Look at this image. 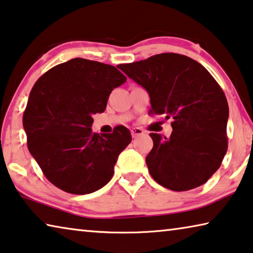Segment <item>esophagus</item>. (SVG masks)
<instances>
[{
    "instance_id": "obj_1",
    "label": "esophagus",
    "mask_w": 253,
    "mask_h": 253,
    "mask_svg": "<svg viewBox=\"0 0 253 253\" xmlns=\"http://www.w3.org/2000/svg\"><path fill=\"white\" fill-rule=\"evenodd\" d=\"M143 134H145V130L142 129V128H139V127H136L131 129V136H133V138L137 137V136L143 135Z\"/></svg>"
}]
</instances>
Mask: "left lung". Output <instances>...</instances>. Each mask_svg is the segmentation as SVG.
Returning <instances> with one entry per match:
<instances>
[{
    "label": "left lung",
    "mask_w": 253,
    "mask_h": 253,
    "mask_svg": "<svg viewBox=\"0 0 253 253\" xmlns=\"http://www.w3.org/2000/svg\"><path fill=\"white\" fill-rule=\"evenodd\" d=\"M118 67L147 91L151 115L171 118L170 138L151 133L146 156L156 182L173 191L205 183L227 151L228 105L218 83L202 64L188 56L163 53Z\"/></svg>",
    "instance_id": "8db88e82"
}]
</instances>
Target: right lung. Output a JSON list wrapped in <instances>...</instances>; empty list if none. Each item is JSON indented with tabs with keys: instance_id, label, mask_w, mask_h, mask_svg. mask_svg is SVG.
<instances>
[{
	"instance_id": "obj_1",
	"label": "right lung",
	"mask_w": 253,
	"mask_h": 253,
	"mask_svg": "<svg viewBox=\"0 0 253 253\" xmlns=\"http://www.w3.org/2000/svg\"><path fill=\"white\" fill-rule=\"evenodd\" d=\"M126 80L115 66L73 58L35 83L23 112V128L28 150L54 186L85 195L110 181L131 135L124 126L111 134L93 133L92 116L105 111L111 91Z\"/></svg>"
}]
</instances>
